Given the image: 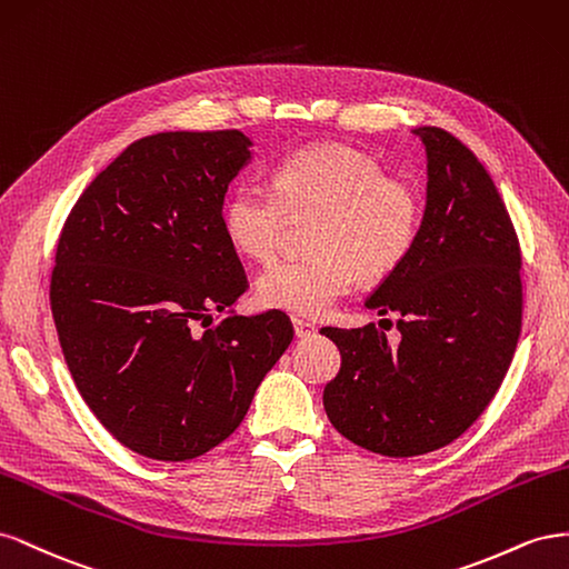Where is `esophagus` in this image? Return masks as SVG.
<instances>
[{"label":"esophagus","mask_w":569,"mask_h":569,"mask_svg":"<svg viewBox=\"0 0 569 569\" xmlns=\"http://www.w3.org/2000/svg\"><path fill=\"white\" fill-rule=\"evenodd\" d=\"M293 329H296V338H312L317 333L315 323L302 321V319H293Z\"/></svg>","instance_id":"34e87169"}]
</instances>
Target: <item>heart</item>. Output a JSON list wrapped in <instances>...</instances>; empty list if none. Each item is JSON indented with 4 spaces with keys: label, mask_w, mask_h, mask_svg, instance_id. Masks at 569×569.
<instances>
[{
    "label": "heart",
    "mask_w": 569,
    "mask_h": 569,
    "mask_svg": "<svg viewBox=\"0 0 569 569\" xmlns=\"http://www.w3.org/2000/svg\"><path fill=\"white\" fill-rule=\"evenodd\" d=\"M317 217L307 259H279L257 279V300L269 310L321 317L357 276L383 279L412 252L425 202L419 190L383 176L375 159L348 144H315L273 169V188L238 186L223 204V231L252 259L279 250L286 226Z\"/></svg>",
    "instance_id": "obj_1"
}]
</instances>
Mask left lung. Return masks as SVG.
<instances>
[{
  "label": "left lung",
  "instance_id": "1",
  "mask_svg": "<svg viewBox=\"0 0 569 569\" xmlns=\"http://www.w3.org/2000/svg\"><path fill=\"white\" fill-rule=\"evenodd\" d=\"M412 133L427 152L419 238L365 302L398 315L400 340L375 323L321 329L340 350L323 410L348 441L386 458L425 456L472 427L522 329V254L489 171L443 128Z\"/></svg>",
  "mask_w": 569,
  "mask_h": 569
}]
</instances>
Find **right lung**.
Wrapping results in <instances>:
<instances>
[{"mask_svg": "<svg viewBox=\"0 0 569 569\" xmlns=\"http://www.w3.org/2000/svg\"><path fill=\"white\" fill-rule=\"evenodd\" d=\"M250 148L240 131L140 138L61 229L50 302L63 360L92 415L138 456L181 462L226 441L293 340L279 310H231L248 279L221 209Z\"/></svg>", "mask_w": 569, "mask_h": 569, "instance_id": "add662e5", "label": "right lung"}]
</instances>
